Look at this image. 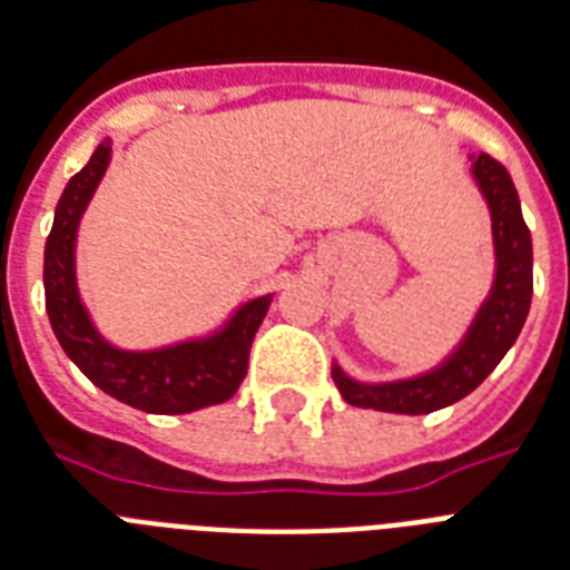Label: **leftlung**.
Returning <instances> with one entry per match:
<instances>
[{"instance_id": "obj_1", "label": "left lung", "mask_w": 570, "mask_h": 570, "mask_svg": "<svg viewBox=\"0 0 570 570\" xmlns=\"http://www.w3.org/2000/svg\"><path fill=\"white\" fill-rule=\"evenodd\" d=\"M472 177L487 200L492 220L495 274L460 343L425 373L396 381H358L341 364H332V379L343 402L384 413H434L460 402L487 379L519 337L533 299V242L521 215L519 191L512 177L489 154H472Z\"/></svg>"}]
</instances>
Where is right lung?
Returning <instances> with one entry per match:
<instances>
[{
    "label": "right lung",
    "mask_w": 570,
    "mask_h": 570,
    "mask_svg": "<svg viewBox=\"0 0 570 570\" xmlns=\"http://www.w3.org/2000/svg\"><path fill=\"white\" fill-rule=\"evenodd\" d=\"M110 157L112 142L105 139L87 166L66 183L55 209L42 258L46 314L55 337L69 361L98 390L136 411L191 413L227 402L247 375L253 337L274 303V294L244 299L218 328L200 337H186L154 350H121L107 341L81 299L75 247L83 212L107 174Z\"/></svg>",
    "instance_id": "1"
}]
</instances>
